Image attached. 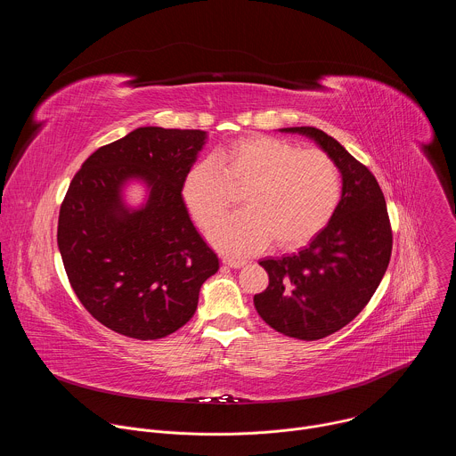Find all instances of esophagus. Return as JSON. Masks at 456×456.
<instances>
[{"label":"esophagus","mask_w":456,"mask_h":456,"mask_svg":"<svg viewBox=\"0 0 456 456\" xmlns=\"http://www.w3.org/2000/svg\"><path fill=\"white\" fill-rule=\"evenodd\" d=\"M222 264L227 265V267H231V269H241V267L247 265L245 259H236V257H224Z\"/></svg>","instance_id":"1"}]
</instances>
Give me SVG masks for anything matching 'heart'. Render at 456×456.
I'll return each mask as SVG.
<instances>
[{"label":"heart","instance_id":"heart-1","mask_svg":"<svg viewBox=\"0 0 456 456\" xmlns=\"http://www.w3.org/2000/svg\"><path fill=\"white\" fill-rule=\"evenodd\" d=\"M243 187L245 209L211 231V241L229 254H248L271 240L278 248L308 243L336 215L343 180L324 151L254 135L194 162L182 178L180 197L194 224L208 231L231 208L232 189Z\"/></svg>","mask_w":456,"mask_h":456}]
</instances>
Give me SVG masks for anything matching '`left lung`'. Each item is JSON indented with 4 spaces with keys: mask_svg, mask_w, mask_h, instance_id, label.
Wrapping results in <instances>:
<instances>
[{
    "mask_svg": "<svg viewBox=\"0 0 456 456\" xmlns=\"http://www.w3.org/2000/svg\"><path fill=\"white\" fill-rule=\"evenodd\" d=\"M281 132L314 139L343 175L336 215L308 247L280 259H262L269 287L254 306L276 332L315 341L346 324L368 305L392 257L394 234L373 173L334 137L312 126Z\"/></svg>",
    "mask_w": 456,
    "mask_h": 456,
    "instance_id": "left-lung-1",
    "label": "left lung"
}]
</instances>
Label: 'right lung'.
I'll list each match as a JSON object with an SVG mask.
<instances>
[{
	"instance_id": "obj_1",
	"label": "right lung",
	"mask_w": 456,
	"mask_h": 456,
	"mask_svg": "<svg viewBox=\"0 0 456 456\" xmlns=\"http://www.w3.org/2000/svg\"><path fill=\"white\" fill-rule=\"evenodd\" d=\"M206 139L202 129L137 127L94 151L61 204L57 245L69 281L92 317L120 336L151 341L176 332L220 269L180 197ZM129 177L151 187L137 212L119 199Z\"/></svg>"
}]
</instances>
